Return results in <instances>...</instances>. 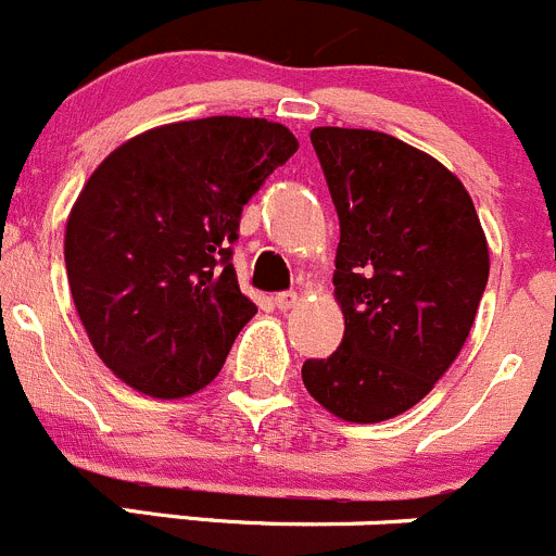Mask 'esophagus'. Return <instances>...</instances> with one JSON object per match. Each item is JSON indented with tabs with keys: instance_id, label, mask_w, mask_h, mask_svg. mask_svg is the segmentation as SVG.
<instances>
[{
	"instance_id": "34e87169",
	"label": "esophagus",
	"mask_w": 556,
	"mask_h": 556,
	"mask_svg": "<svg viewBox=\"0 0 556 556\" xmlns=\"http://www.w3.org/2000/svg\"><path fill=\"white\" fill-rule=\"evenodd\" d=\"M274 304H277V309H293L295 304H299V293H293V290H285V293H277L274 295Z\"/></svg>"
}]
</instances>
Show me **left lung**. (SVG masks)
<instances>
[{
  "label": "left lung",
  "instance_id": "left-lung-1",
  "mask_svg": "<svg viewBox=\"0 0 556 556\" xmlns=\"http://www.w3.org/2000/svg\"><path fill=\"white\" fill-rule=\"evenodd\" d=\"M339 214L333 299L344 337L301 377L350 424H380L421 402L476 323L489 244L470 192L421 149L375 129L309 132Z\"/></svg>",
  "mask_w": 556,
  "mask_h": 556
}]
</instances>
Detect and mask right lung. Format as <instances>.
<instances>
[{"mask_svg": "<svg viewBox=\"0 0 556 556\" xmlns=\"http://www.w3.org/2000/svg\"><path fill=\"white\" fill-rule=\"evenodd\" d=\"M295 149L285 124L208 116L147 129L97 165L70 208L64 266L118 380L185 399L219 375L257 312L230 263L241 208Z\"/></svg>", "mask_w": 556, "mask_h": 556, "instance_id": "obj_1", "label": "right lung"}]
</instances>
